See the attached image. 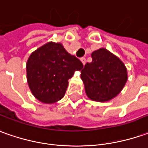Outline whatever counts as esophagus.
I'll return each instance as SVG.
<instances>
[{
	"mask_svg": "<svg viewBox=\"0 0 148 148\" xmlns=\"http://www.w3.org/2000/svg\"><path fill=\"white\" fill-rule=\"evenodd\" d=\"M81 61L82 62V63H83V65H85L86 64V58H84V57H82V58H81Z\"/></svg>",
	"mask_w": 148,
	"mask_h": 148,
	"instance_id": "obj_1",
	"label": "esophagus"
}]
</instances>
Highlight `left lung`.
Here are the masks:
<instances>
[{
  "mask_svg": "<svg viewBox=\"0 0 148 148\" xmlns=\"http://www.w3.org/2000/svg\"><path fill=\"white\" fill-rule=\"evenodd\" d=\"M92 62L81 70V80L91 100L109 101L121 91L127 81V70L120 58L106 49L91 54Z\"/></svg>",
  "mask_w": 148,
  "mask_h": 148,
  "instance_id": "obj_1",
  "label": "left lung"
}]
</instances>
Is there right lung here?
<instances>
[{
  "mask_svg": "<svg viewBox=\"0 0 148 148\" xmlns=\"http://www.w3.org/2000/svg\"><path fill=\"white\" fill-rule=\"evenodd\" d=\"M82 67V62L67 53L60 43L49 42L37 49L28 58L27 83L39 101L53 103L64 96L68 79Z\"/></svg>",
  "mask_w": 148,
  "mask_h": 148,
  "instance_id": "right-lung-1",
  "label": "right lung"
}]
</instances>
